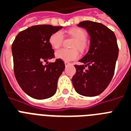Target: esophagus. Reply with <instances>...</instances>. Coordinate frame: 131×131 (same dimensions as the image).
I'll return each instance as SVG.
<instances>
[{
	"mask_svg": "<svg viewBox=\"0 0 131 131\" xmlns=\"http://www.w3.org/2000/svg\"><path fill=\"white\" fill-rule=\"evenodd\" d=\"M64 63H65V66H68L70 64V63L69 62H67V61H65L64 62Z\"/></svg>",
	"mask_w": 131,
	"mask_h": 131,
	"instance_id": "34e87169",
	"label": "esophagus"
}]
</instances>
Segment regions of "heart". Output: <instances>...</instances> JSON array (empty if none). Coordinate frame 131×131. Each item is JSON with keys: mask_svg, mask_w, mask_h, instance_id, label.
Instances as JSON below:
<instances>
[{"mask_svg": "<svg viewBox=\"0 0 131 131\" xmlns=\"http://www.w3.org/2000/svg\"><path fill=\"white\" fill-rule=\"evenodd\" d=\"M68 33L75 39L73 44V48H77L81 52L84 51L86 48V33L83 29L81 28H73L68 31ZM63 40V35L61 31H57L52 33L49 38V43L54 49H57L62 44ZM55 56L57 59H61L65 61H71L76 60L79 57V52L77 48L66 49L61 48L58 50L55 53Z\"/></svg>", "mask_w": 131, "mask_h": 131, "instance_id": "heart-1", "label": "heart"}]
</instances>
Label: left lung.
<instances>
[{"label":"left lung","mask_w":131,"mask_h":131,"mask_svg":"<svg viewBox=\"0 0 131 131\" xmlns=\"http://www.w3.org/2000/svg\"><path fill=\"white\" fill-rule=\"evenodd\" d=\"M78 27H83L90 36L89 51L75 65L77 72L72 81L78 94L85 96L100 94L110 83L114 74L119 48L115 34L104 24L83 21Z\"/></svg>","instance_id":"1"}]
</instances>
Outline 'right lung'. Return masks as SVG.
<instances>
[{
	"label": "right lung",
	"instance_id": "right-lung-1",
	"mask_svg": "<svg viewBox=\"0 0 131 131\" xmlns=\"http://www.w3.org/2000/svg\"><path fill=\"white\" fill-rule=\"evenodd\" d=\"M62 28L50 24L32 26L18 33L12 43L16 80L22 90L35 99L50 98L57 91L65 64L59 59L54 63L48 61L54 57L49 38Z\"/></svg>",
	"mask_w": 131,
	"mask_h": 131
}]
</instances>
